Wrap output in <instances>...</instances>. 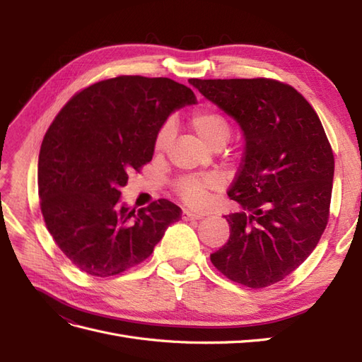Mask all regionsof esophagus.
<instances>
[{
	"mask_svg": "<svg viewBox=\"0 0 362 362\" xmlns=\"http://www.w3.org/2000/svg\"><path fill=\"white\" fill-rule=\"evenodd\" d=\"M202 217H204V214H201V213H194V211H190V210L182 211L184 221H199V218H202Z\"/></svg>",
	"mask_w": 362,
	"mask_h": 362,
	"instance_id": "obj_1",
	"label": "esophagus"
}]
</instances>
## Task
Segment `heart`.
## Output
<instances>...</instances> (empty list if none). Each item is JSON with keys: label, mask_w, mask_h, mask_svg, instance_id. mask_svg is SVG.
<instances>
[{"label": "heart", "mask_w": 362, "mask_h": 362, "mask_svg": "<svg viewBox=\"0 0 362 362\" xmlns=\"http://www.w3.org/2000/svg\"><path fill=\"white\" fill-rule=\"evenodd\" d=\"M192 128L194 133L199 136V139L205 145L210 148L225 145L229 134H231V128H229L228 120L214 110H199L196 112L190 119ZM175 137V120L168 119L156 134L154 140V149L161 152L169 146L170 141ZM216 184L214 178H182L175 184V192L180 198L189 205H199L205 199L206 190L213 187Z\"/></svg>", "instance_id": "1"}]
</instances>
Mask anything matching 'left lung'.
<instances>
[{"label":"left lung","mask_w":362,"mask_h":362,"mask_svg":"<svg viewBox=\"0 0 362 362\" xmlns=\"http://www.w3.org/2000/svg\"><path fill=\"white\" fill-rule=\"evenodd\" d=\"M189 83L238 124L243 163L228 192L240 210L225 218L229 240L211 262L250 288L288 276L327 225L334 154L319 116L291 86L269 78Z\"/></svg>","instance_id":"left-lung-1"}]
</instances>
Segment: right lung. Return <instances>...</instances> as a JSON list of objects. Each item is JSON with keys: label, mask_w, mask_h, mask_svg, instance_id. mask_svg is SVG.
<instances>
[{"label": "right lung", "mask_w": 362, "mask_h": 362, "mask_svg": "<svg viewBox=\"0 0 362 362\" xmlns=\"http://www.w3.org/2000/svg\"><path fill=\"white\" fill-rule=\"evenodd\" d=\"M196 96L170 78L120 75L71 98L43 137L40 210L57 246L92 276L119 275L145 261L181 208L158 199L134 210L120 204L128 173L152 160L166 119Z\"/></svg>", "instance_id": "1"}]
</instances>
